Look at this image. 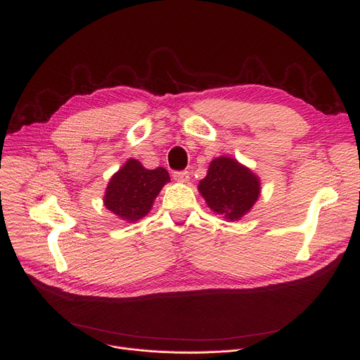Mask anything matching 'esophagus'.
Masks as SVG:
<instances>
[{
    "label": "esophagus",
    "instance_id": "1",
    "mask_svg": "<svg viewBox=\"0 0 360 360\" xmlns=\"http://www.w3.org/2000/svg\"><path fill=\"white\" fill-rule=\"evenodd\" d=\"M174 179L176 181V182H179V184H185V182H188L190 181V174L186 172V170H182V172H174Z\"/></svg>",
    "mask_w": 360,
    "mask_h": 360
}]
</instances>
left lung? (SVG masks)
I'll return each instance as SVG.
<instances>
[{"label": "left lung", "mask_w": 360, "mask_h": 360, "mask_svg": "<svg viewBox=\"0 0 360 360\" xmlns=\"http://www.w3.org/2000/svg\"><path fill=\"white\" fill-rule=\"evenodd\" d=\"M198 193L216 214L238 221L248 214L261 195V179L250 167L229 156L210 162Z\"/></svg>", "instance_id": "obj_1"}]
</instances>
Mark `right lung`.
<instances>
[{"mask_svg":"<svg viewBox=\"0 0 360 360\" xmlns=\"http://www.w3.org/2000/svg\"><path fill=\"white\" fill-rule=\"evenodd\" d=\"M167 182L170 176L165 167L146 169L140 160L128 159L109 179L103 205L127 223L137 221L148 214Z\"/></svg>","mask_w":360,"mask_h":360,"instance_id":"add662e5","label":"right lung"}]
</instances>
